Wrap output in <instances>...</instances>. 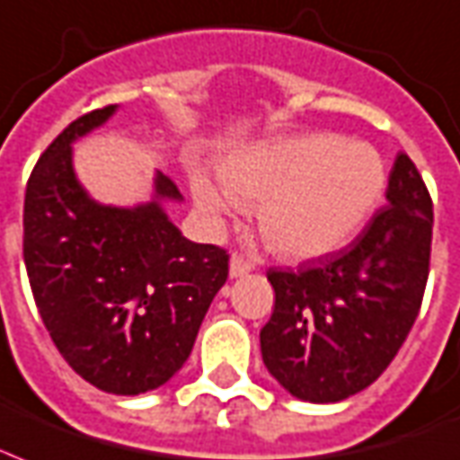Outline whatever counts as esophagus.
<instances>
[{
    "instance_id": "esophagus-1",
    "label": "esophagus",
    "mask_w": 460,
    "mask_h": 460,
    "mask_svg": "<svg viewBox=\"0 0 460 460\" xmlns=\"http://www.w3.org/2000/svg\"><path fill=\"white\" fill-rule=\"evenodd\" d=\"M248 272H251V262L245 261L243 255H238V253L231 255V258H229V275H231V279H238V277L248 275Z\"/></svg>"
}]
</instances>
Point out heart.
I'll use <instances>...</instances> for the list:
<instances>
[{"label": "heart", "instance_id": "1", "mask_svg": "<svg viewBox=\"0 0 460 460\" xmlns=\"http://www.w3.org/2000/svg\"><path fill=\"white\" fill-rule=\"evenodd\" d=\"M222 188L192 171L190 192L209 222L236 202H258L262 241L289 261H315L345 248L384 198L385 166L364 142L331 132L245 146L222 159Z\"/></svg>", "mask_w": 460, "mask_h": 460}]
</instances>
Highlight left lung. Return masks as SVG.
Segmentation results:
<instances>
[{
    "label": "left lung",
    "instance_id": "left-lung-1",
    "mask_svg": "<svg viewBox=\"0 0 460 460\" xmlns=\"http://www.w3.org/2000/svg\"><path fill=\"white\" fill-rule=\"evenodd\" d=\"M432 224L425 181L401 152L385 207L345 251L299 270H270L275 311L261 331V352L287 394L340 402L384 374L422 304Z\"/></svg>",
    "mask_w": 460,
    "mask_h": 460
}]
</instances>
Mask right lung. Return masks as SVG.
Masks as SVG:
<instances>
[{
  "mask_svg": "<svg viewBox=\"0 0 460 460\" xmlns=\"http://www.w3.org/2000/svg\"><path fill=\"white\" fill-rule=\"evenodd\" d=\"M118 111L76 118L43 152L23 199V261L35 306L66 364L115 395L154 391L190 357L229 277L224 248L192 243L164 202H181L166 175L135 207L91 198L75 171V145Z\"/></svg>",
  "mask_w": 460,
  "mask_h": 460,
  "instance_id": "right-lung-1",
  "label": "right lung"
}]
</instances>
